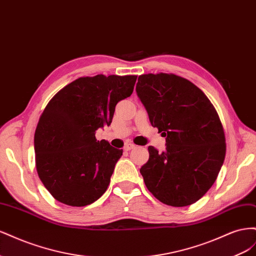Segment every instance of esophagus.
Here are the masks:
<instances>
[{"label": "esophagus", "mask_w": 256, "mask_h": 256, "mask_svg": "<svg viewBox=\"0 0 256 256\" xmlns=\"http://www.w3.org/2000/svg\"><path fill=\"white\" fill-rule=\"evenodd\" d=\"M134 147H136L134 144H132V143H127L125 146H124V150H130L134 148Z\"/></svg>", "instance_id": "obj_1"}]
</instances>
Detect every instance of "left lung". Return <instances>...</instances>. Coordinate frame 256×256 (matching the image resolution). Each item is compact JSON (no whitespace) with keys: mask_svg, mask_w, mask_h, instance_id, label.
Wrapping results in <instances>:
<instances>
[{"mask_svg":"<svg viewBox=\"0 0 256 256\" xmlns=\"http://www.w3.org/2000/svg\"><path fill=\"white\" fill-rule=\"evenodd\" d=\"M136 94L152 127L166 136V150L148 147L140 168L152 196L164 204L184 207L210 189L226 158V136L219 115L204 92L173 74H142Z\"/></svg>","mask_w":256,"mask_h":256,"instance_id":"8db88e82","label":"left lung"}]
</instances>
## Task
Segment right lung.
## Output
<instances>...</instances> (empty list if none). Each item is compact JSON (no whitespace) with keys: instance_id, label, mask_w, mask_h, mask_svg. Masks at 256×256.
<instances>
[{"instance_id":"add662e5","label":"right lung","mask_w":256,"mask_h":256,"mask_svg":"<svg viewBox=\"0 0 256 256\" xmlns=\"http://www.w3.org/2000/svg\"><path fill=\"white\" fill-rule=\"evenodd\" d=\"M136 81V76H82L44 108L34 136L36 170L58 202L86 206L108 189L122 150L95 134L111 125L115 106L132 94Z\"/></svg>"}]
</instances>
